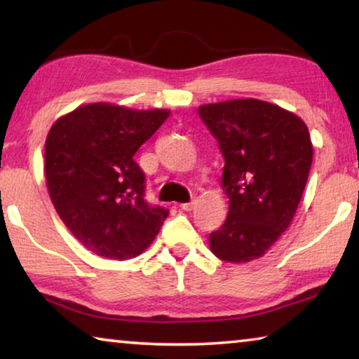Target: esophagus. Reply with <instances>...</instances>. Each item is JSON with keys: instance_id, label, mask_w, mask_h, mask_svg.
<instances>
[{"instance_id": "esophagus-1", "label": "esophagus", "mask_w": 359, "mask_h": 359, "mask_svg": "<svg viewBox=\"0 0 359 359\" xmlns=\"http://www.w3.org/2000/svg\"><path fill=\"white\" fill-rule=\"evenodd\" d=\"M194 204H196V201H190V203H184V204H180V208L184 209V210H193V208H194Z\"/></svg>"}]
</instances>
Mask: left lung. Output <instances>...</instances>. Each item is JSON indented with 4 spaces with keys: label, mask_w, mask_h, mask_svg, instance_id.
<instances>
[{
    "label": "left lung",
    "mask_w": 359,
    "mask_h": 359,
    "mask_svg": "<svg viewBox=\"0 0 359 359\" xmlns=\"http://www.w3.org/2000/svg\"><path fill=\"white\" fill-rule=\"evenodd\" d=\"M198 114L224 158L228 217L209 236L210 250L226 263L258 259L288 229L299 205L313 158L307 125L255 98L210 102Z\"/></svg>",
    "instance_id": "8db88e82"
}]
</instances>
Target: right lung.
<instances>
[{
  "instance_id": "obj_1",
  "label": "right lung",
  "mask_w": 359,
  "mask_h": 359,
  "mask_svg": "<svg viewBox=\"0 0 359 359\" xmlns=\"http://www.w3.org/2000/svg\"><path fill=\"white\" fill-rule=\"evenodd\" d=\"M169 115L168 109L90 102L48 130V196L72 236L98 257L135 258L160 233L168 210L144 201L145 177L133 156Z\"/></svg>"
}]
</instances>
